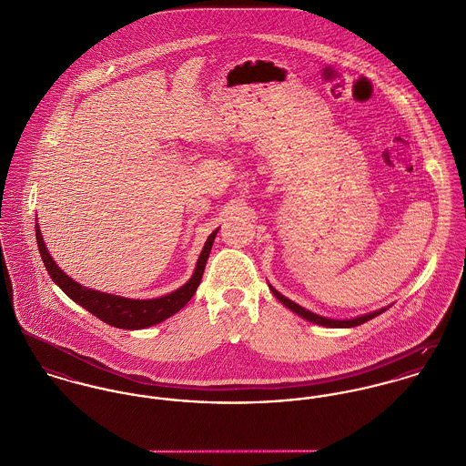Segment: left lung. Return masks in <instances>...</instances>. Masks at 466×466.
<instances>
[{"instance_id":"8db88e82","label":"left lung","mask_w":466,"mask_h":466,"mask_svg":"<svg viewBox=\"0 0 466 466\" xmlns=\"http://www.w3.org/2000/svg\"><path fill=\"white\" fill-rule=\"evenodd\" d=\"M269 289H271V293L288 308V309L293 310V312H297L299 316H302V318H306L308 321H312V323H316V325H323V327H358V325H361L364 321H368V319H371V318H375V316H379L380 312H384L386 309L375 310V312H370V314H364V316H360V318H354V319H329V318H323V316H318V314H314V312H310V310L304 309V308H300L299 304H295V302H291L289 299H286L284 295H280L273 286H269Z\"/></svg>"}]
</instances>
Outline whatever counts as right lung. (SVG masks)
Instances as JSON below:
<instances>
[{
    "label": "right lung",
    "instance_id": "obj_1",
    "mask_svg": "<svg viewBox=\"0 0 466 466\" xmlns=\"http://www.w3.org/2000/svg\"><path fill=\"white\" fill-rule=\"evenodd\" d=\"M218 230H214L208 236V243L200 254L197 269L191 277V280L187 284H184L180 289L154 299V300H132V299H123V297H116V295H106L100 293L89 288L80 286L78 282L71 280L53 260L52 256L48 254L41 230L35 225V236H37V247L41 252L43 262L53 279V282L71 299L75 300L78 306H82L84 309L89 310L91 314H95L96 318H100L105 323L117 327V329H147L150 325H156L164 321L166 318L173 316L175 312L182 309L191 297L195 295L197 288L202 282V275L208 264V254L212 248V241L216 238Z\"/></svg>",
    "mask_w": 466,
    "mask_h": 466
}]
</instances>
